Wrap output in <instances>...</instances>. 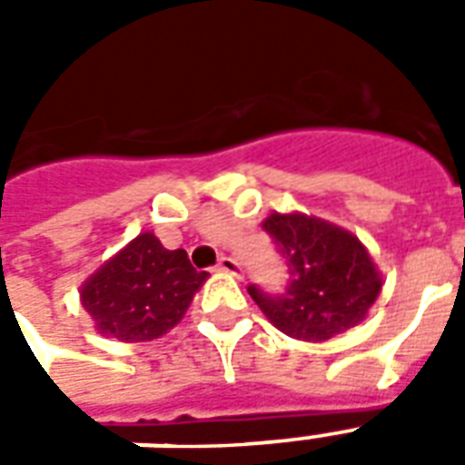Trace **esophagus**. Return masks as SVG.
<instances>
[{"mask_svg": "<svg viewBox=\"0 0 465 465\" xmlns=\"http://www.w3.org/2000/svg\"><path fill=\"white\" fill-rule=\"evenodd\" d=\"M219 272L232 273L236 279H242V263L236 262V259H232V256H222V259H219Z\"/></svg>", "mask_w": 465, "mask_h": 465, "instance_id": "1", "label": "esophagus"}]
</instances>
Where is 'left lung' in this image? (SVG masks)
I'll return each instance as SVG.
<instances>
[{"label": "left lung", "mask_w": 465, "mask_h": 465, "mask_svg": "<svg viewBox=\"0 0 465 465\" xmlns=\"http://www.w3.org/2000/svg\"><path fill=\"white\" fill-rule=\"evenodd\" d=\"M262 226L289 263L292 279L279 296L256 286L249 293L279 331L322 343L369 316L383 276L356 233L302 212H273Z\"/></svg>", "instance_id": "8db88e82"}]
</instances>
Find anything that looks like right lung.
<instances>
[{
	"label": "right lung",
	"instance_id": "1",
	"mask_svg": "<svg viewBox=\"0 0 465 465\" xmlns=\"http://www.w3.org/2000/svg\"><path fill=\"white\" fill-rule=\"evenodd\" d=\"M209 279L183 249L169 252L153 232H142L106 259L79 289L96 333L124 343L162 339L182 322Z\"/></svg>",
	"mask_w": 465,
	"mask_h": 465
}]
</instances>
